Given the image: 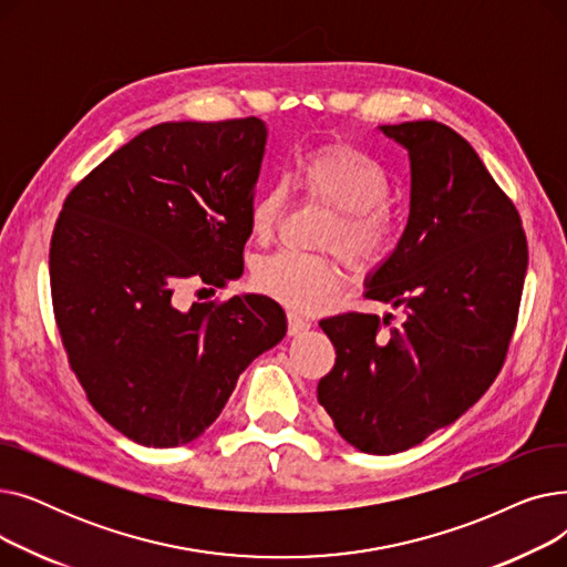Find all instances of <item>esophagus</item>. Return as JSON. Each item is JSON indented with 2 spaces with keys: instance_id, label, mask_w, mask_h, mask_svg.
Returning <instances> with one entry per match:
<instances>
[{
  "instance_id": "obj_1",
  "label": "esophagus",
  "mask_w": 567,
  "mask_h": 567,
  "mask_svg": "<svg viewBox=\"0 0 567 567\" xmlns=\"http://www.w3.org/2000/svg\"><path fill=\"white\" fill-rule=\"evenodd\" d=\"M310 321L308 319H303L301 315H296V312H289L287 315V329H289V336H303L306 331H310Z\"/></svg>"
}]
</instances>
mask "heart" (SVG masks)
<instances>
[{
  "instance_id": "1",
  "label": "heart",
  "mask_w": 567,
  "mask_h": 567,
  "mask_svg": "<svg viewBox=\"0 0 567 567\" xmlns=\"http://www.w3.org/2000/svg\"><path fill=\"white\" fill-rule=\"evenodd\" d=\"M296 176L303 190L329 206L333 220L326 223L319 244L336 248L353 271H370L391 255L398 236L393 214L385 206L389 178L383 167L349 142L317 144L296 163ZM287 206V188L274 184L250 204L248 227L266 241L278 227ZM259 291L293 310H319L340 287L342 274L333 259L280 250L255 264Z\"/></svg>"
}]
</instances>
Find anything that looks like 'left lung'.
Here are the masks:
<instances>
[{
	"label": "left lung",
	"instance_id": "left-lung-1",
	"mask_svg": "<svg viewBox=\"0 0 567 567\" xmlns=\"http://www.w3.org/2000/svg\"><path fill=\"white\" fill-rule=\"evenodd\" d=\"M406 148L409 220L365 280V299L404 312L321 319L336 365L317 400L353 449L395 455L453 425L496 379L508 351L528 264L515 204L473 146L436 122L379 126ZM389 321V315L383 317Z\"/></svg>",
	"mask_w": 567,
	"mask_h": 567
}]
</instances>
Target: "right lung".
I'll return each mask as SVG.
<instances>
[{"label":"right lung","mask_w":567,"mask_h":567,"mask_svg":"<svg viewBox=\"0 0 567 567\" xmlns=\"http://www.w3.org/2000/svg\"><path fill=\"white\" fill-rule=\"evenodd\" d=\"M266 124H158L116 148L71 190L50 244L59 333L89 402L146 449L195 441L236 379L287 333L268 296L176 308L197 276L244 274L248 212Z\"/></svg>","instance_id":"1"}]
</instances>
